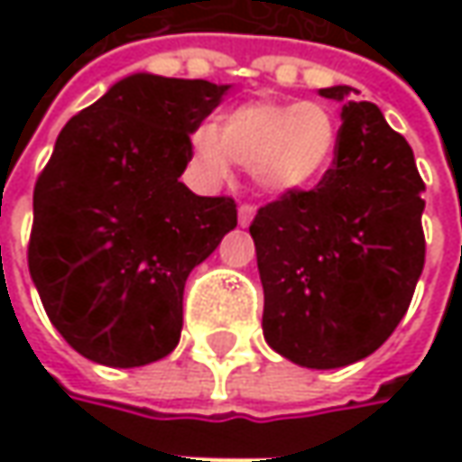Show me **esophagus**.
Returning a JSON list of instances; mask_svg holds the SVG:
<instances>
[{
  "instance_id": "esophagus-1",
  "label": "esophagus",
  "mask_w": 462,
  "mask_h": 462,
  "mask_svg": "<svg viewBox=\"0 0 462 462\" xmlns=\"http://www.w3.org/2000/svg\"><path fill=\"white\" fill-rule=\"evenodd\" d=\"M254 216H257V208H254V205H241V208H239V226H249V223L254 221Z\"/></svg>"
}]
</instances>
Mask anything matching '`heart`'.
<instances>
[{
  "mask_svg": "<svg viewBox=\"0 0 462 462\" xmlns=\"http://www.w3.org/2000/svg\"><path fill=\"white\" fill-rule=\"evenodd\" d=\"M192 159L210 182L249 169L262 192L291 198L321 182L337 152V123L321 102H246L226 113L221 128L198 125Z\"/></svg>",
  "mask_w": 462,
  "mask_h": 462,
  "instance_id": "heart-1",
  "label": "heart"
}]
</instances>
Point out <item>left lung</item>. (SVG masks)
<instances>
[{
    "label": "left lung",
    "mask_w": 462,
    "mask_h": 462,
    "mask_svg": "<svg viewBox=\"0 0 462 462\" xmlns=\"http://www.w3.org/2000/svg\"><path fill=\"white\" fill-rule=\"evenodd\" d=\"M342 102L334 164L321 182L259 208L249 234L264 288L262 331L285 360L334 370L393 334L424 270V182L414 152L357 89Z\"/></svg>",
    "instance_id": "8db88e82"
}]
</instances>
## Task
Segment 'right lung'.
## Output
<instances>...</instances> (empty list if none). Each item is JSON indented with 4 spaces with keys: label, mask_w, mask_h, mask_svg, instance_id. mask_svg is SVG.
<instances>
[{
    "label": "right lung",
    "mask_w": 462,
    "mask_h": 462,
    "mask_svg": "<svg viewBox=\"0 0 462 462\" xmlns=\"http://www.w3.org/2000/svg\"><path fill=\"white\" fill-rule=\"evenodd\" d=\"M228 84L131 74L74 116L32 192L30 277L87 360L141 367L182 334L187 275L236 228L231 198L180 182Z\"/></svg>",
    "instance_id": "right-lung-1"
}]
</instances>
